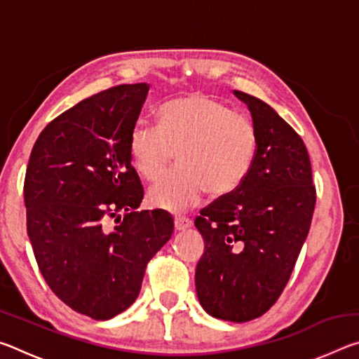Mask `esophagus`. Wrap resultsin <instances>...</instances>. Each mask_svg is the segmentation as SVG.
Here are the masks:
<instances>
[{
  "mask_svg": "<svg viewBox=\"0 0 359 359\" xmlns=\"http://www.w3.org/2000/svg\"><path fill=\"white\" fill-rule=\"evenodd\" d=\"M193 224V222L190 218H185V217H175L174 218V228L175 231H185L188 229Z\"/></svg>",
  "mask_w": 359,
  "mask_h": 359,
  "instance_id": "34e87169",
  "label": "esophagus"
}]
</instances>
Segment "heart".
<instances>
[{
  "instance_id": "1",
  "label": "heart",
  "mask_w": 359,
  "mask_h": 359,
  "mask_svg": "<svg viewBox=\"0 0 359 359\" xmlns=\"http://www.w3.org/2000/svg\"><path fill=\"white\" fill-rule=\"evenodd\" d=\"M130 155L145 180L171 165L179 168L150 187L156 209L184 212L201 203L205 191L224 196L238 190L257 154V131L245 115L204 93L169 100L158 111V126L137 123L130 133Z\"/></svg>"
}]
</instances>
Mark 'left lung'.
Masks as SVG:
<instances>
[{
	"label": "left lung",
	"mask_w": 359,
	"mask_h": 359,
	"mask_svg": "<svg viewBox=\"0 0 359 359\" xmlns=\"http://www.w3.org/2000/svg\"><path fill=\"white\" fill-rule=\"evenodd\" d=\"M233 93L252 114L257 154L238 190L194 220L204 239L194 282L205 312L244 323L282 294L311 229L317 194L301 136L264 101Z\"/></svg>",
	"instance_id": "1"
}]
</instances>
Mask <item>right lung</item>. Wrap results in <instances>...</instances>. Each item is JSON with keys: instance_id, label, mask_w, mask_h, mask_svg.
<instances>
[{"instance_id": "1", "label": "right lung", "mask_w": 359, "mask_h": 359, "mask_svg": "<svg viewBox=\"0 0 359 359\" xmlns=\"http://www.w3.org/2000/svg\"><path fill=\"white\" fill-rule=\"evenodd\" d=\"M149 88L117 85L77 102L29 155L23 194L39 271L66 306L95 320L136 301L147 263L174 231L166 210L137 212L144 188L128 141ZM112 217L119 224L111 230Z\"/></svg>"}]
</instances>
